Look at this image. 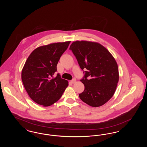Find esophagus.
Wrapping results in <instances>:
<instances>
[{
    "instance_id": "1",
    "label": "esophagus",
    "mask_w": 147,
    "mask_h": 147,
    "mask_svg": "<svg viewBox=\"0 0 147 147\" xmlns=\"http://www.w3.org/2000/svg\"><path fill=\"white\" fill-rule=\"evenodd\" d=\"M76 82V80L75 79H72L71 80H70V82L71 84H74V83H75Z\"/></svg>"
}]
</instances>
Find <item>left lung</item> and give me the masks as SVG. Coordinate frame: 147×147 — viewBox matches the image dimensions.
Segmentation results:
<instances>
[{"instance_id": "1", "label": "left lung", "mask_w": 147, "mask_h": 147, "mask_svg": "<svg viewBox=\"0 0 147 147\" xmlns=\"http://www.w3.org/2000/svg\"><path fill=\"white\" fill-rule=\"evenodd\" d=\"M69 49L84 74L80 82L85 88L79 98L92 107L105 104L113 95L119 82L115 59L107 49L96 42L77 41L71 43Z\"/></svg>"}]
</instances>
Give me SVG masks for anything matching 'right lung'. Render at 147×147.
<instances>
[{
	"label": "right lung",
	"mask_w": 147,
	"mask_h": 147,
	"mask_svg": "<svg viewBox=\"0 0 147 147\" xmlns=\"http://www.w3.org/2000/svg\"><path fill=\"white\" fill-rule=\"evenodd\" d=\"M70 41L39 47L27 59L21 79L29 96L36 103L49 106L61 98L68 82L57 73V65Z\"/></svg>",
	"instance_id": "add662e5"
}]
</instances>
